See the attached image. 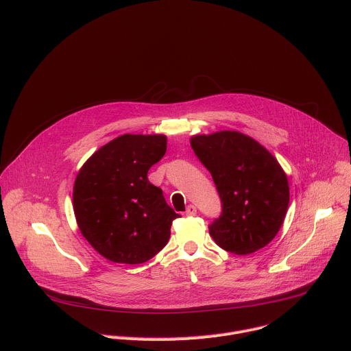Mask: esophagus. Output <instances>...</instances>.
<instances>
[{
	"mask_svg": "<svg viewBox=\"0 0 351 351\" xmlns=\"http://www.w3.org/2000/svg\"><path fill=\"white\" fill-rule=\"evenodd\" d=\"M195 214H197V208L190 204V206L186 208V215H187V217H194Z\"/></svg>",
	"mask_w": 351,
	"mask_h": 351,
	"instance_id": "obj_1",
	"label": "esophagus"
}]
</instances>
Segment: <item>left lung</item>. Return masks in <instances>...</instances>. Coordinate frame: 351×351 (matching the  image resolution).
Segmentation results:
<instances>
[{
  "label": "left lung",
  "instance_id": "1",
  "mask_svg": "<svg viewBox=\"0 0 351 351\" xmlns=\"http://www.w3.org/2000/svg\"><path fill=\"white\" fill-rule=\"evenodd\" d=\"M193 152L210 171L222 213L210 234L233 254H252L279 232L289 206V182L275 157L240 132L197 134Z\"/></svg>",
  "mask_w": 351,
  "mask_h": 351
}]
</instances>
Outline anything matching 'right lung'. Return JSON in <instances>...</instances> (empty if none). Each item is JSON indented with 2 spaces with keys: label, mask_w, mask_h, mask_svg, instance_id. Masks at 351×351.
<instances>
[{
  "label": "right lung",
  "mask_w": 351,
  "mask_h": 351,
  "mask_svg": "<svg viewBox=\"0 0 351 351\" xmlns=\"http://www.w3.org/2000/svg\"><path fill=\"white\" fill-rule=\"evenodd\" d=\"M167 153L164 134H123L86 161L73 186V210L82 234L103 257L143 264L167 245L179 218L148 169Z\"/></svg>",
  "instance_id": "right-lung-1"
}]
</instances>
